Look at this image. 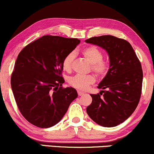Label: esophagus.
Masks as SVG:
<instances>
[{"label": "esophagus", "mask_w": 154, "mask_h": 154, "mask_svg": "<svg viewBox=\"0 0 154 154\" xmlns=\"http://www.w3.org/2000/svg\"><path fill=\"white\" fill-rule=\"evenodd\" d=\"M77 93H78V95H79V96H81V95H83L85 94V93H83V92L80 91H77Z\"/></svg>", "instance_id": "1"}]
</instances>
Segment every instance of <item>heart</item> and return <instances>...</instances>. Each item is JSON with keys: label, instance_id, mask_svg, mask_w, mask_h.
Returning <instances> with one entry per match:
<instances>
[{"label": "heart", "instance_id": "1", "mask_svg": "<svg viewBox=\"0 0 154 154\" xmlns=\"http://www.w3.org/2000/svg\"><path fill=\"white\" fill-rule=\"evenodd\" d=\"M82 55L91 64V69L99 76H103L109 70V64L102 61L103 54L98 48L89 46L82 51ZM75 53L72 52L67 54L63 60V68L66 71H69L72 69V63L75 59ZM95 79L93 75H75L68 79L69 84L72 87L77 89L85 91L95 82Z\"/></svg>", "mask_w": 154, "mask_h": 154}]
</instances>
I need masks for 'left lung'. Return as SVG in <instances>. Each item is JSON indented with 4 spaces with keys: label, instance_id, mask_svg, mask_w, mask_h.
<instances>
[{
    "label": "left lung",
    "instance_id": "left-lung-1",
    "mask_svg": "<svg viewBox=\"0 0 154 154\" xmlns=\"http://www.w3.org/2000/svg\"><path fill=\"white\" fill-rule=\"evenodd\" d=\"M87 43L107 52L109 69L98 88L91 94L92 103L86 109L88 116L100 126L112 128L128 119L135 110L141 95L143 70L132 45L112 35L93 37Z\"/></svg>",
    "mask_w": 154,
    "mask_h": 154
}]
</instances>
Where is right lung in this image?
<instances>
[{
  "label": "right lung",
  "mask_w": 154,
  "mask_h": 154,
  "mask_svg": "<svg viewBox=\"0 0 154 154\" xmlns=\"http://www.w3.org/2000/svg\"><path fill=\"white\" fill-rule=\"evenodd\" d=\"M80 40L45 35L22 49L11 85L19 111L29 122L48 128L61 121L77 97L72 87H61L63 60Z\"/></svg>",
  "instance_id": "add662e5"
}]
</instances>
